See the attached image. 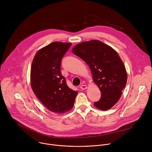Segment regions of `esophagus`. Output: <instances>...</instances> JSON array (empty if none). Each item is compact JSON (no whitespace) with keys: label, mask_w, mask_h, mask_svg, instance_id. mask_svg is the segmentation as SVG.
Here are the masks:
<instances>
[{"label":"esophagus","mask_w":152,"mask_h":152,"mask_svg":"<svg viewBox=\"0 0 152 152\" xmlns=\"http://www.w3.org/2000/svg\"><path fill=\"white\" fill-rule=\"evenodd\" d=\"M80 88H81L82 90H83L87 88V86H86V85H82L80 86Z\"/></svg>","instance_id":"obj_1"}]
</instances>
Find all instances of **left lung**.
I'll return each instance as SVG.
<instances>
[{
	"label": "left lung",
	"mask_w": 152,
	"mask_h": 152,
	"mask_svg": "<svg viewBox=\"0 0 152 152\" xmlns=\"http://www.w3.org/2000/svg\"><path fill=\"white\" fill-rule=\"evenodd\" d=\"M72 52L88 64L93 79L100 90L101 98L94 105L102 111L110 109L120 99L127 79L125 66L117 52L96 39L79 43Z\"/></svg>",
	"instance_id": "left-lung-1"
}]
</instances>
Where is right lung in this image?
<instances>
[{"label": "right lung", "mask_w": 152, "mask_h": 152, "mask_svg": "<svg viewBox=\"0 0 152 152\" xmlns=\"http://www.w3.org/2000/svg\"><path fill=\"white\" fill-rule=\"evenodd\" d=\"M71 43L53 42L38 50L31 71V83L37 98L48 110L59 114L73 107L77 91L70 88L61 72V60Z\"/></svg>", "instance_id": "1"}]
</instances>
